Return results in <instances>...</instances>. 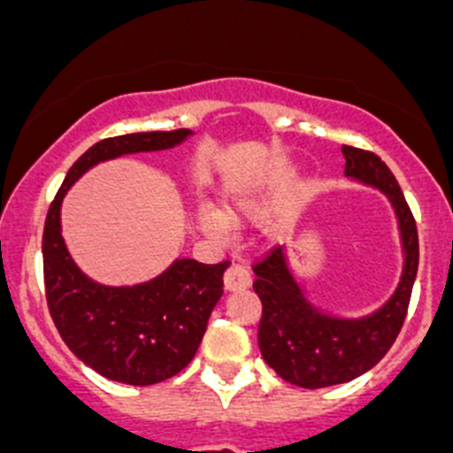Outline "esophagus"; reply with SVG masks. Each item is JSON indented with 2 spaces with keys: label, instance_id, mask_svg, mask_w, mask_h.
Listing matches in <instances>:
<instances>
[{
  "label": "esophagus",
  "instance_id": "34e87169",
  "mask_svg": "<svg viewBox=\"0 0 453 453\" xmlns=\"http://www.w3.org/2000/svg\"><path fill=\"white\" fill-rule=\"evenodd\" d=\"M223 284H226L227 291H243V288H248L252 284V277L248 273V268H243L242 264H232L226 271Z\"/></svg>",
  "mask_w": 453,
  "mask_h": 453
}]
</instances>
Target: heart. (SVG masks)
I'll use <instances>...</instances> for the list:
<instances>
[{"mask_svg": "<svg viewBox=\"0 0 453 453\" xmlns=\"http://www.w3.org/2000/svg\"><path fill=\"white\" fill-rule=\"evenodd\" d=\"M230 219L234 221H242V219H257L259 214H264V205L259 201H234L227 210ZM198 223H201L203 230L207 234L223 239L227 234V219L223 211L214 210V207H201L198 210Z\"/></svg>", "mask_w": 453, "mask_h": 453, "instance_id": "heart-1", "label": "heart"}]
</instances>
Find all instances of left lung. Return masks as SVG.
Instances as JSON below:
<instances>
[{"mask_svg": "<svg viewBox=\"0 0 453 453\" xmlns=\"http://www.w3.org/2000/svg\"><path fill=\"white\" fill-rule=\"evenodd\" d=\"M345 176L379 189L397 217L404 266L393 296L377 311L341 318L311 303L288 266L284 248L255 264V293L262 300L259 349L284 381L300 388H325L352 381L384 358L404 325L418 275V227L406 198L386 162L370 150L343 146Z\"/></svg>", "mask_w": 453, "mask_h": 453, "instance_id": "1", "label": "left lung"}]
</instances>
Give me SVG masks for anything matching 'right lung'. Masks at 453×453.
Masks as SVG:
<instances>
[{"label": "right lung", "mask_w": 453, "mask_h": 453, "mask_svg": "<svg viewBox=\"0 0 453 453\" xmlns=\"http://www.w3.org/2000/svg\"><path fill=\"white\" fill-rule=\"evenodd\" d=\"M189 135H194L189 128L150 130L96 142L67 171L44 221V293L56 329L85 365L121 384H160L189 364L211 309L221 300L223 273L230 262L176 259L149 282L99 284L69 255L60 207L69 187L99 162L173 149Z\"/></svg>", "instance_id": "add662e5"}]
</instances>
